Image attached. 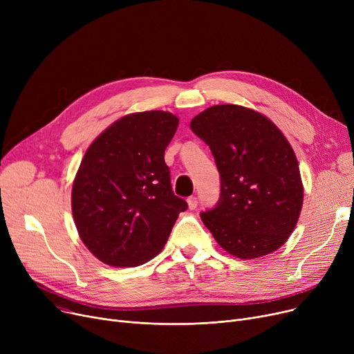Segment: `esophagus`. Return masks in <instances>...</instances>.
<instances>
[{
    "mask_svg": "<svg viewBox=\"0 0 354 354\" xmlns=\"http://www.w3.org/2000/svg\"><path fill=\"white\" fill-rule=\"evenodd\" d=\"M188 208L191 209V211H194L196 207H198V199L195 198V196H191V198H188Z\"/></svg>",
    "mask_w": 354,
    "mask_h": 354,
    "instance_id": "obj_1",
    "label": "esophagus"
}]
</instances>
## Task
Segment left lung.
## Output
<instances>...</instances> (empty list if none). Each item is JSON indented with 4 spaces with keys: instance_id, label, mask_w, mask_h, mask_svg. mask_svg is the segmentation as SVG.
Segmentation results:
<instances>
[{
    "instance_id": "8db88e82",
    "label": "left lung",
    "mask_w": 354,
    "mask_h": 354,
    "mask_svg": "<svg viewBox=\"0 0 354 354\" xmlns=\"http://www.w3.org/2000/svg\"><path fill=\"white\" fill-rule=\"evenodd\" d=\"M191 129L205 142L221 175L216 207L201 219L228 254L252 259L287 243L300 218L304 188L284 133L259 111L216 104Z\"/></svg>"
}]
</instances>
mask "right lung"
Listing matches in <instances>:
<instances>
[{"label": "right lung", "mask_w": 354, "mask_h": 354, "mask_svg": "<svg viewBox=\"0 0 354 354\" xmlns=\"http://www.w3.org/2000/svg\"><path fill=\"white\" fill-rule=\"evenodd\" d=\"M178 124L169 111H138L111 123L87 147L73 180L71 211L83 244L102 263H147L188 208L174 195L165 163Z\"/></svg>", "instance_id": "add662e5"}]
</instances>
